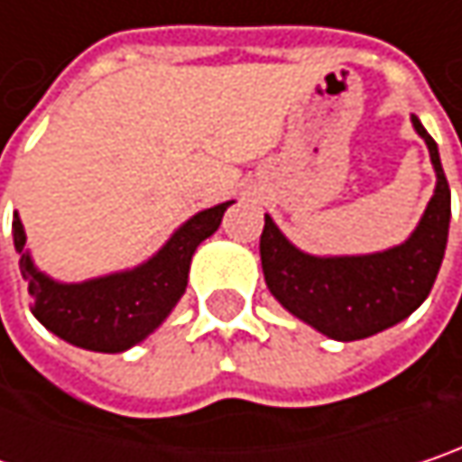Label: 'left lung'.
Wrapping results in <instances>:
<instances>
[{
	"label": "left lung",
	"instance_id": "1",
	"mask_svg": "<svg viewBox=\"0 0 462 462\" xmlns=\"http://www.w3.org/2000/svg\"><path fill=\"white\" fill-rule=\"evenodd\" d=\"M429 144L437 191L405 245L365 257H313L291 247L265 215L260 260L271 294L320 334L355 342L400 323L429 297L447 247L449 183L437 142L412 117Z\"/></svg>",
	"mask_w": 462,
	"mask_h": 462
}]
</instances>
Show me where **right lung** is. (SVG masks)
Instances as JSON below:
<instances>
[{
    "instance_id": "add662e5",
    "label": "right lung",
    "mask_w": 462,
    "mask_h": 462,
    "mask_svg": "<svg viewBox=\"0 0 462 462\" xmlns=\"http://www.w3.org/2000/svg\"><path fill=\"white\" fill-rule=\"evenodd\" d=\"M231 202L197 213L136 271L86 283H57L39 273L25 254V231L13 220L20 273L28 281L33 315L70 345L94 352H123L152 334L186 291L194 249L220 226Z\"/></svg>"
}]
</instances>
